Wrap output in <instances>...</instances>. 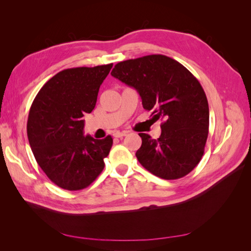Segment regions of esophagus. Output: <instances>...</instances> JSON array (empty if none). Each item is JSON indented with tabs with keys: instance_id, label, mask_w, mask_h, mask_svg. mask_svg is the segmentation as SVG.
<instances>
[{
	"instance_id": "1",
	"label": "esophagus",
	"mask_w": 251,
	"mask_h": 251,
	"mask_svg": "<svg viewBox=\"0 0 251 251\" xmlns=\"http://www.w3.org/2000/svg\"><path fill=\"white\" fill-rule=\"evenodd\" d=\"M126 134H127V132H126V131H123V132L117 131V132L114 133L113 135H114V137H116V138H121V137H124V136H126Z\"/></svg>"
}]
</instances>
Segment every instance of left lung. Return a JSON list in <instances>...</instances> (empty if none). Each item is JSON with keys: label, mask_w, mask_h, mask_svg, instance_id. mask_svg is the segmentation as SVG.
Returning a JSON list of instances; mask_svg holds the SVG:
<instances>
[{"label": "left lung", "mask_w": 251, "mask_h": 251, "mask_svg": "<svg viewBox=\"0 0 251 251\" xmlns=\"http://www.w3.org/2000/svg\"><path fill=\"white\" fill-rule=\"evenodd\" d=\"M111 74L137 91L143 108L163 120L159 138L139 134L142 144L136 157L140 164L165 180L191 173L203 156L209 126L207 98L198 79L161 54L124 60Z\"/></svg>", "instance_id": "obj_1"}]
</instances>
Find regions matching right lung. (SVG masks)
Here are the masks:
<instances>
[{
  "label": "right lung",
  "instance_id": "obj_1",
  "mask_svg": "<svg viewBox=\"0 0 251 251\" xmlns=\"http://www.w3.org/2000/svg\"><path fill=\"white\" fill-rule=\"evenodd\" d=\"M112 67L58 72L39 91L30 108L27 135L35 160L53 183L68 191L92 183L112 148L110 135L100 140L83 135L82 119L95 108L100 87Z\"/></svg>",
  "mask_w": 251,
  "mask_h": 251
}]
</instances>
